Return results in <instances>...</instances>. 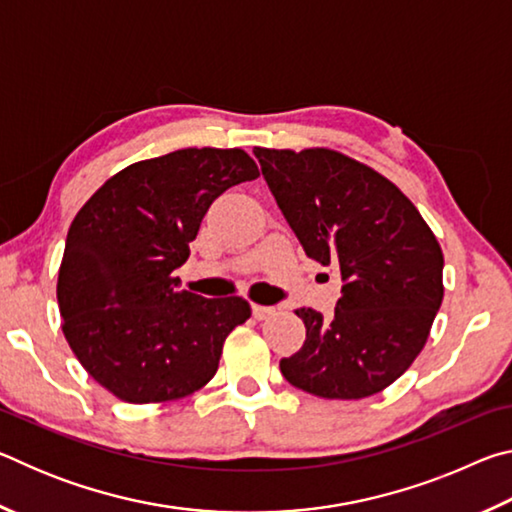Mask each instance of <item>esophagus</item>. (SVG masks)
<instances>
[{
    "mask_svg": "<svg viewBox=\"0 0 512 512\" xmlns=\"http://www.w3.org/2000/svg\"><path fill=\"white\" fill-rule=\"evenodd\" d=\"M275 314V309L273 307H264V305H253V316L257 318V320H266V318H271Z\"/></svg>",
    "mask_w": 512,
    "mask_h": 512,
    "instance_id": "esophagus-1",
    "label": "esophagus"
}]
</instances>
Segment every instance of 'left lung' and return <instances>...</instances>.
Here are the masks:
<instances>
[{
  "label": "left lung",
  "instance_id": "obj_1",
  "mask_svg": "<svg viewBox=\"0 0 512 512\" xmlns=\"http://www.w3.org/2000/svg\"><path fill=\"white\" fill-rule=\"evenodd\" d=\"M307 257L339 268L334 316L296 314L302 348L280 361L293 386L361 400L391 386L427 343L443 302V250L415 205L366 164L327 149L253 151Z\"/></svg>",
  "mask_w": 512,
  "mask_h": 512
}]
</instances>
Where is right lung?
I'll return each instance as SVG.
<instances>
[{"label": "right lung", "instance_id": "right-lung-1", "mask_svg": "<svg viewBox=\"0 0 512 512\" xmlns=\"http://www.w3.org/2000/svg\"><path fill=\"white\" fill-rule=\"evenodd\" d=\"M257 176L241 149H180L119 171L69 225L56 289L63 332L119 400H178L214 377L250 305L178 291L171 273L216 198Z\"/></svg>", "mask_w": 512, "mask_h": 512}]
</instances>
